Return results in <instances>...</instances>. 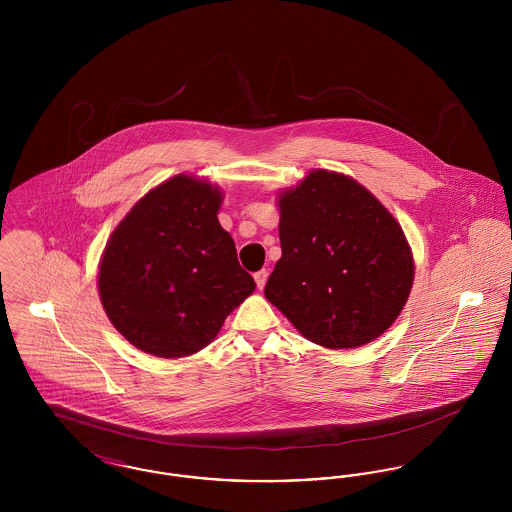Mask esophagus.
Masks as SVG:
<instances>
[{
	"label": "esophagus",
	"mask_w": 512,
	"mask_h": 512,
	"mask_svg": "<svg viewBox=\"0 0 512 512\" xmlns=\"http://www.w3.org/2000/svg\"><path fill=\"white\" fill-rule=\"evenodd\" d=\"M267 278H268V270H259V272H255V282H257V288L259 290H263L265 288V284H267Z\"/></svg>",
	"instance_id": "34e87169"
}]
</instances>
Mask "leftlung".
<instances>
[{"mask_svg":"<svg viewBox=\"0 0 512 512\" xmlns=\"http://www.w3.org/2000/svg\"><path fill=\"white\" fill-rule=\"evenodd\" d=\"M282 257L265 295L299 334L328 349L382 336L413 288L409 242L351 176L317 169L278 195Z\"/></svg>","mask_w":512,"mask_h":512,"instance_id":"left-lung-1","label":"left lung"}]
</instances>
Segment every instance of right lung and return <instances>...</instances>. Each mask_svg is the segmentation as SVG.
<instances>
[{"mask_svg":"<svg viewBox=\"0 0 512 512\" xmlns=\"http://www.w3.org/2000/svg\"><path fill=\"white\" fill-rule=\"evenodd\" d=\"M219 186L178 174L149 190L99 261L101 305L144 353L180 359L207 347L255 282L220 226Z\"/></svg>","mask_w":512,"mask_h":512,"instance_id":"right-lung-1","label":"right lung"}]
</instances>
